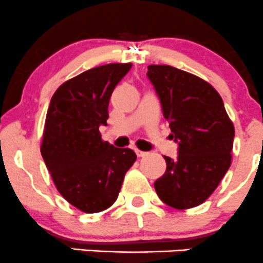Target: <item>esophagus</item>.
I'll return each mask as SVG.
<instances>
[{
  "label": "esophagus",
  "mask_w": 263,
  "mask_h": 263,
  "mask_svg": "<svg viewBox=\"0 0 263 263\" xmlns=\"http://www.w3.org/2000/svg\"><path fill=\"white\" fill-rule=\"evenodd\" d=\"M136 155L139 156V158H144V156L147 155V153H145V151H141V150H136Z\"/></svg>",
  "instance_id": "esophagus-1"
}]
</instances>
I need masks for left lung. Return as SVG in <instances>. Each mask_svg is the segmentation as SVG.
I'll use <instances>...</instances> for the list:
<instances>
[{
	"label": "left lung",
	"instance_id": "1",
	"mask_svg": "<svg viewBox=\"0 0 263 263\" xmlns=\"http://www.w3.org/2000/svg\"><path fill=\"white\" fill-rule=\"evenodd\" d=\"M178 156H164L166 171L154 185L177 210L196 208L216 190L232 164L234 124L219 92L198 76L166 65L147 66Z\"/></svg>",
	"mask_w": 263,
	"mask_h": 263
}]
</instances>
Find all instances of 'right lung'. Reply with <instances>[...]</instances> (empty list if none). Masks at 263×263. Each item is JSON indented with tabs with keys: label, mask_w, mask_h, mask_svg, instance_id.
<instances>
[{
	"label": "right lung",
	"mask_w": 263,
	"mask_h": 263,
	"mask_svg": "<svg viewBox=\"0 0 263 263\" xmlns=\"http://www.w3.org/2000/svg\"><path fill=\"white\" fill-rule=\"evenodd\" d=\"M132 63L90 68L63 82L50 99L41 153L67 202L87 214L116 202L124 174L136 161L134 150L103 141L110 95Z\"/></svg>",
	"instance_id": "obj_1"
}]
</instances>
